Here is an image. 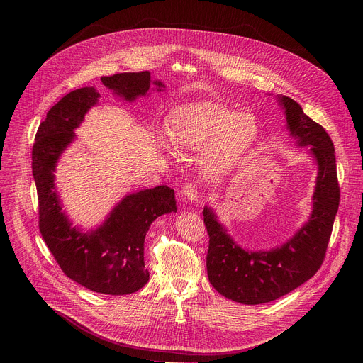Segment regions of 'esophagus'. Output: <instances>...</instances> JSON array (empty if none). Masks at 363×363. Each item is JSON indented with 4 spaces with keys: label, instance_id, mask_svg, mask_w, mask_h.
<instances>
[{
    "label": "esophagus",
    "instance_id": "34e87169",
    "mask_svg": "<svg viewBox=\"0 0 363 363\" xmlns=\"http://www.w3.org/2000/svg\"><path fill=\"white\" fill-rule=\"evenodd\" d=\"M182 194L184 196V199H187L189 201L194 203L197 201V197H199V193H197V189L194 184H186L183 189H182Z\"/></svg>",
    "mask_w": 363,
    "mask_h": 363
}]
</instances>
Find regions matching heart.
Returning a JSON list of instances; mask_svg holds the SVG:
<instances>
[{
    "label": "heart",
    "mask_w": 363,
    "mask_h": 363,
    "mask_svg": "<svg viewBox=\"0 0 363 363\" xmlns=\"http://www.w3.org/2000/svg\"><path fill=\"white\" fill-rule=\"evenodd\" d=\"M177 151L201 152L200 172L216 179L233 169L259 137L256 118L213 102L186 104L172 110L166 127Z\"/></svg>",
    "instance_id": "1"
}]
</instances>
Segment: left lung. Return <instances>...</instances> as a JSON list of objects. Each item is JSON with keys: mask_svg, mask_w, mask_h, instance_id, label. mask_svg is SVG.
I'll return each instance as SVG.
<instances>
[{"mask_svg": "<svg viewBox=\"0 0 363 363\" xmlns=\"http://www.w3.org/2000/svg\"><path fill=\"white\" fill-rule=\"evenodd\" d=\"M277 102L285 113L286 130L296 141V147L309 148V155L317 166L311 215L306 222L279 246L249 250L235 242L213 208L206 206L203 211L209 235V282L222 296L243 305L272 302L311 279L324 259L340 204L331 138L294 99L277 95Z\"/></svg>", "mask_w": 363, "mask_h": 363, "instance_id": "8db88e82", "label": "left lung"}]
</instances>
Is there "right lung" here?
I'll use <instances>...</instances> for the list:
<instances>
[{
	"label": "right lung",
	"instance_id": "obj_1",
	"mask_svg": "<svg viewBox=\"0 0 363 363\" xmlns=\"http://www.w3.org/2000/svg\"><path fill=\"white\" fill-rule=\"evenodd\" d=\"M101 81L114 98L128 104L166 88L162 81L152 79L148 71L114 74ZM99 98L95 86L75 89L54 104L39 125L32 151L39 228L68 278L98 294L128 295L150 281L144 242L151 223L160 215L176 212L177 206L174 190L157 186L125 194L104 222L91 229L72 225L62 209L54 173L61 155L77 140L75 130L86 113L99 104Z\"/></svg>",
	"mask_w": 363,
	"mask_h": 363
}]
</instances>
